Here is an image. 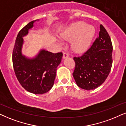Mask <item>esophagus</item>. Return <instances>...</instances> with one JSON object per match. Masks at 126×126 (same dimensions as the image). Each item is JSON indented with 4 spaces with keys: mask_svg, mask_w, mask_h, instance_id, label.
<instances>
[{
    "mask_svg": "<svg viewBox=\"0 0 126 126\" xmlns=\"http://www.w3.org/2000/svg\"><path fill=\"white\" fill-rule=\"evenodd\" d=\"M68 56H69V55H68L67 52H64V53H63V58H68Z\"/></svg>",
    "mask_w": 126,
    "mask_h": 126,
    "instance_id": "34e87169",
    "label": "esophagus"
}]
</instances>
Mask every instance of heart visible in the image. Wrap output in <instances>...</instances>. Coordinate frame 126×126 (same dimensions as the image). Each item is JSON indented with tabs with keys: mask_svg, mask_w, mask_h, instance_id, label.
<instances>
[{
	"mask_svg": "<svg viewBox=\"0 0 126 126\" xmlns=\"http://www.w3.org/2000/svg\"><path fill=\"white\" fill-rule=\"evenodd\" d=\"M95 29L84 21L76 22L65 30L61 38L65 41H73L71 47L76 52H82L90 47L94 36Z\"/></svg>",
	"mask_w": 126,
	"mask_h": 126,
	"instance_id": "obj_1",
	"label": "heart"
}]
</instances>
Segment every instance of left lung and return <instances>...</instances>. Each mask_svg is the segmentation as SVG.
Wrapping results in <instances>:
<instances>
[{
	"mask_svg": "<svg viewBox=\"0 0 126 126\" xmlns=\"http://www.w3.org/2000/svg\"><path fill=\"white\" fill-rule=\"evenodd\" d=\"M113 46L110 37L102 25L99 37L81 56L74 57L73 77L79 88L91 90L102 85L111 70Z\"/></svg>",
	"mask_w": 126,
	"mask_h": 126,
	"instance_id": "8db88e82",
	"label": "left lung"
}]
</instances>
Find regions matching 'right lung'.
Instances as JSON below:
<instances>
[{"instance_id": "1", "label": "right lung", "mask_w": 126, "mask_h": 126, "mask_svg": "<svg viewBox=\"0 0 126 126\" xmlns=\"http://www.w3.org/2000/svg\"><path fill=\"white\" fill-rule=\"evenodd\" d=\"M35 21L30 22L18 32L14 44L12 60L16 76L22 87L31 93L42 94L53 87L56 68L61 62L63 53L42 50L32 59L22 55L23 37L28 34V30L32 27Z\"/></svg>"}]
</instances>
